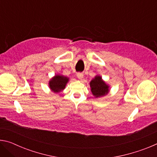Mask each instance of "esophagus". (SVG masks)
<instances>
[{"label":"esophagus","mask_w":157,"mask_h":157,"mask_svg":"<svg viewBox=\"0 0 157 157\" xmlns=\"http://www.w3.org/2000/svg\"><path fill=\"white\" fill-rule=\"evenodd\" d=\"M83 76H84V75H83V73H77V77H78V79H82V78H83Z\"/></svg>","instance_id":"1"}]
</instances>
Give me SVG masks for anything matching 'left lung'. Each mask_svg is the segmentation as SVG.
Instances as JSON below:
<instances>
[{
	"mask_svg": "<svg viewBox=\"0 0 157 157\" xmlns=\"http://www.w3.org/2000/svg\"><path fill=\"white\" fill-rule=\"evenodd\" d=\"M92 94L95 98H100L107 95L109 91V86L103 81L102 77L96 75L90 82Z\"/></svg>",
	"mask_w": 157,
	"mask_h": 157,
	"instance_id": "obj_1",
	"label": "left lung"
}]
</instances>
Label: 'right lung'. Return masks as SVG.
I'll use <instances>...</instances> for the list:
<instances>
[{
	"label": "right lung",
	"instance_id": "right-lung-1",
	"mask_svg": "<svg viewBox=\"0 0 157 157\" xmlns=\"http://www.w3.org/2000/svg\"><path fill=\"white\" fill-rule=\"evenodd\" d=\"M68 81L69 78L67 77L56 75L49 81V87L52 92L59 93L65 89Z\"/></svg>",
	"mask_w": 157,
	"mask_h": 157
}]
</instances>
